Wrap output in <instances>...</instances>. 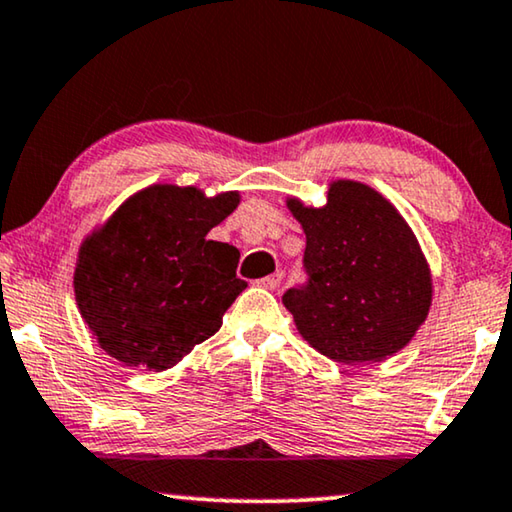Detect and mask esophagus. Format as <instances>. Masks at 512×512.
<instances>
[{"mask_svg": "<svg viewBox=\"0 0 512 512\" xmlns=\"http://www.w3.org/2000/svg\"><path fill=\"white\" fill-rule=\"evenodd\" d=\"M281 279H284V274H281V272H274V274H268V277L258 279L256 284H258V286H263V288H270V291H274V288H279V286H281Z\"/></svg>", "mask_w": 512, "mask_h": 512, "instance_id": "esophagus-1", "label": "esophagus"}]
</instances>
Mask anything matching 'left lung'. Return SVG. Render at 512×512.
Instances as JSON below:
<instances>
[{
  "label": "left lung",
  "mask_w": 512,
  "mask_h": 512,
  "mask_svg": "<svg viewBox=\"0 0 512 512\" xmlns=\"http://www.w3.org/2000/svg\"><path fill=\"white\" fill-rule=\"evenodd\" d=\"M288 207L307 235V281L281 298L300 335L346 365L402 351L432 305V274L402 214L351 180L330 184L328 205Z\"/></svg>",
  "instance_id": "1"
}]
</instances>
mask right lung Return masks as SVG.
I'll list each match as a JSON object with an SVG mask.
<instances>
[{"mask_svg":"<svg viewBox=\"0 0 512 512\" xmlns=\"http://www.w3.org/2000/svg\"><path fill=\"white\" fill-rule=\"evenodd\" d=\"M238 203L235 191L154 184L83 242L73 288L103 351L161 372L221 328L247 281L235 274L240 251L207 233Z\"/></svg>","mask_w":512,"mask_h":512,"instance_id":"right-lung-1","label":"right lung"}]
</instances>
